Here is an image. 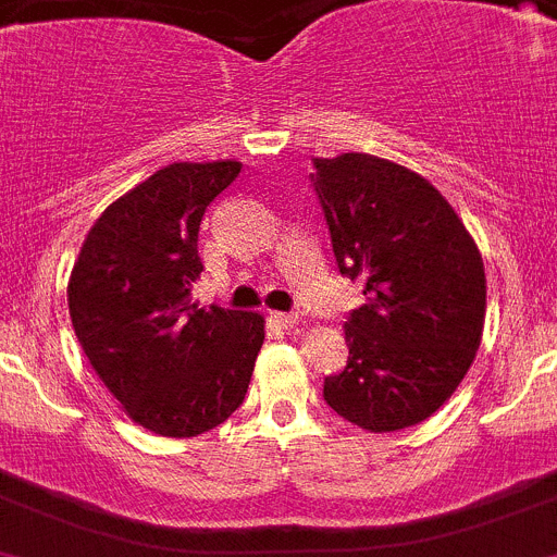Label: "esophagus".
<instances>
[{
	"mask_svg": "<svg viewBox=\"0 0 557 557\" xmlns=\"http://www.w3.org/2000/svg\"><path fill=\"white\" fill-rule=\"evenodd\" d=\"M272 321L277 326H283V330H290V326L299 324V315L296 313H272Z\"/></svg>",
	"mask_w": 557,
	"mask_h": 557,
	"instance_id": "obj_1",
	"label": "esophagus"
}]
</instances>
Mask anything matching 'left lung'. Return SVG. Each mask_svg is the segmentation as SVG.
I'll return each instance as SVG.
<instances>
[{
	"mask_svg": "<svg viewBox=\"0 0 557 557\" xmlns=\"http://www.w3.org/2000/svg\"><path fill=\"white\" fill-rule=\"evenodd\" d=\"M310 173L343 277L366 305L343 330L349 360L324 401L366 431L431 418L470 371L486 315L475 242L412 170L368 153L315 159Z\"/></svg>",
	"mask_w": 557,
	"mask_h": 557,
	"instance_id": "obj_1",
	"label": "left lung"
}]
</instances>
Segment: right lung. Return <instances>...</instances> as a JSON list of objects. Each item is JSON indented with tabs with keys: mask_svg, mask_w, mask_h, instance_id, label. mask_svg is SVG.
<instances>
[{
	"mask_svg": "<svg viewBox=\"0 0 557 557\" xmlns=\"http://www.w3.org/2000/svg\"><path fill=\"white\" fill-rule=\"evenodd\" d=\"M238 161L170 164L114 200L85 238L67 308L98 379L128 418L161 436L225 423L247 396L263 319L200 308L197 233Z\"/></svg>",
	"mask_w": 557,
	"mask_h": 557,
	"instance_id": "1",
	"label": "right lung"
}]
</instances>
